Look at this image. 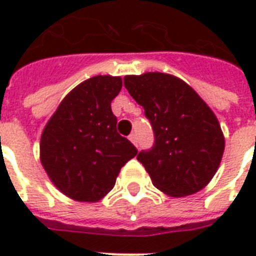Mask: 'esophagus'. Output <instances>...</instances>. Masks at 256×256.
<instances>
[{
	"label": "esophagus",
	"instance_id": "1",
	"mask_svg": "<svg viewBox=\"0 0 256 256\" xmlns=\"http://www.w3.org/2000/svg\"><path fill=\"white\" fill-rule=\"evenodd\" d=\"M128 140H132V144H136V146H138V136H136V132H132V134L128 136Z\"/></svg>",
	"mask_w": 256,
	"mask_h": 256
}]
</instances>
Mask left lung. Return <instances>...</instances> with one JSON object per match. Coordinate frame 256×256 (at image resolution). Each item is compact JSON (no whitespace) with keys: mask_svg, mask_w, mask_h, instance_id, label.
<instances>
[{"mask_svg":"<svg viewBox=\"0 0 256 256\" xmlns=\"http://www.w3.org/2000/svg\"><path fill=\"white\" fill-rule=\"evenodd\" d=\"M124 88L144 108L154 144L136 160L152 184L171 196L202 190L216 172L224 150L219 122L182 80L164 73L126 76Z\"/></svg>","mask_w":256,"mask_h":256,"instance_id":"8db88e82","label":"left lung"}]
</instances>
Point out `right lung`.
<instances>
[{
	"label": "right lung",
	"mask_w": 256,
	"mask_h": 256,
	"mask_svg": "<svg viewBox=\"0 0 256 256\" xmlns=\"http://www.w3.org/2000/svg\"><path fill=\"white\" fill-rule=\"evenodd\" d=\"M122 80L96 76L64 98L44 128L41 162L69 198L96 202L116 184V175L136 156V148L116 132L112 100Z\"/></svg>",
	"instance_id": "obj_1"
}]
</instances>
